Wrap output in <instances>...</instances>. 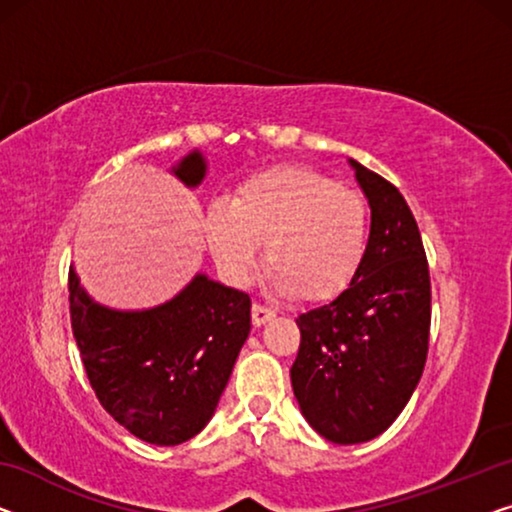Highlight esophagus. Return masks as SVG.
Listing matches in <instances>:
<instances>
[{
    "mask_svg": "<svg viewBox=\"0 0 512 512\" xmlns=\"http://www.w3.org/2000/svg\"><path fill=\"white\" fill-rule=\"evenodd\" d=\"M273 317H276V312H273L271 308H266V305H262V303L253 305V324L255 326H262L266 322H271Z\"/></svg>",
    "mask_w": 512,
    "mask_h": 512,
    "instance_id": "obj_1",
    "label": "esophagus"
}]
</instances>
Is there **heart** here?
Returning <instances> with one entry per match:
<instances>
[{"label":"heart","mask_w":512,"mask_h":512,"mask_svg":"<svg viewBox=\"0 0 512 512\" xmlns=\"http://www.w3.org/2000/svg\"><path fill=\"white\" fill-rule=\"evenodd\" d=\"M368 227V204L356 190L301 165L250 174L204 218L213 262L232 285L250 280L264 243L271 287L312 303L333 299L356 278Z\"/></svg>","instance_id":"heart-1"}]
</instances>
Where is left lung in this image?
I'll list each match as a JSON object with an SVG mask.
<instances>
[{"mask_svg": "<svg viewBox=\"0 0 512 512\" xmlns=\"http://www.w3.org/2000/svg\"><path fill=\"white\" fill-rule=\"evenodd\" d=\"M372 223L356 278L296 319L292 388L305 421L333 444H363L400 416L423 375L432 289L421 232L391 181L356 160Z\"/></svg>", "mask_w": 512, "mask_h": 512, "instance_id": "obj_1", "label": "left lung"}]
</instances>
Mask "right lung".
Listing matches in <instances>:
<instances>
[{
	"label": "right lung",
	"mask_w": 512,
	"mask_h": 512,
	"mask_svg": "<svg viewBox=\"0 0 512 512\" xmlns=\"http://www.w3.org/2000/svg\"><path fill=\"white\" fill-rule=\"evenodd\" d=\"M172 172L197 186L207 163L193 151ZM68 301L89 384L114 421L156 446L202 432L250 333L248 294L200 273L158 308L119 312L91 301L71 269Z\"/></svg>",
	"instance_id": "right-lung-1"
}]
</instances>
